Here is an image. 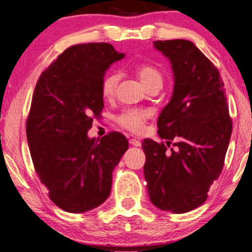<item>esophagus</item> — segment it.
Listing matches in <instances>:
<instances>
[{
	"instance_id": "34e87169",
	"label": "esophagus",
	"mask_w": 252,
	"mask_h": 252,
	"mask_svg": "<svg viewBox=\"0 0 252 252\" xmlns=\"http://www.w3.org/2000/svg\"><path fill=\"white\" fill-rule=\"evenodd\" d=\"M129 142H130V144H131L132 146H136V147H139L140 145H142V144H140L139 140H138V139H136V138H131V139L129 140Z\"/></svg>"
}]
</instances>
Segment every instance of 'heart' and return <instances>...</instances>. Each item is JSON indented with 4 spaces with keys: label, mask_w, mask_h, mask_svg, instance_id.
<instances>
[{
    "label": "heart",
    "mask_w": 252,
    "mask_h": 252,
    "mask_svg": "<svg viewBox=\"0 0 252 252\" xmlns=\"http://www.w3.org/2000/svg\"><path fill=\"white\" fill-rule=\"evenodd\" d=\"M135 72L140 83L143 84L146 90L152 87H161L163 83V76L159 69L151 64H140L136 66ZM120 76L117 72H110L103 77L101 82V94L105 99L113 98L116 92L117 84H119ZM150 117V112L144 109L130 108L126 109L117 117L120 126L129 131L138 133L142 132L145 122Z\"/></svg>",
    "instance_id": "heart-1"
}]
</instances>
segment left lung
Returning a JSON list of instances; mask_svg holds the SVG:
<instances>
[{"instance_id":"8db88e82","label":"left lung","mask_w":252,"mask_h":252,"mask_svg":"<svg viewBox=\"0 0 252 252\" xmlns=\"http://www.w3.org/2000/svg\"><path fill=\"white\" fill-rule=\"evenodd\" d=\"M172 63L174 92L158 119V133L174 149L144 139V175L153 205L186 213L205 203L220 176L233 122L226 89L216 65L189 40L154 41Z\"/></svg>"}]
</instances>
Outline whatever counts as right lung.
<instances>
[{"label":"right lung","mask_w":252,"mask_h":252,"mask_svg":"<svg viewBox=\"0 0 252 252\" xmlns=\"http://www.w3.org/2000/svg\"><path fill=\"white\" fill-rule=\"evenodd\" d=\"M123 58L107 42L71 46L35 85L26 120L30 153L49 198L65 212H86L108 198L113 170L129 147L117 131L87 137L103 109L106 70Z\"/></svg>","instance_id":"1"}]
</instances>
